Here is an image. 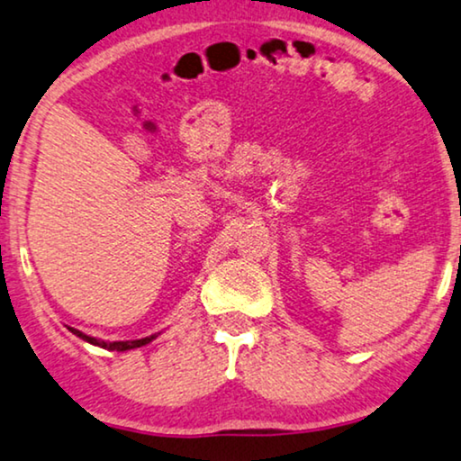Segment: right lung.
<instances>
[{
  "label": "right lung",
  "mask_w": 461,
  "mask_h": 461,
  "mask_svg": "<svg viewBox=\"0 0 461 461\" xmlns=\"http://www.w3.org/2000/svg\"><path fill=\"white\" fill-rule=\"evenodd\" d=\"M69 330L73 335H77L79 339L92 343V346H98V348H105V349H112V352H126V349H134V348H140V346H147L151 339H156V335H149V337H143V339H134V341H101V339H95V337L90 335H84L82 330L77 329H71Z\"/></svg>",
  "instance_id": "1"
}]
</instances>
